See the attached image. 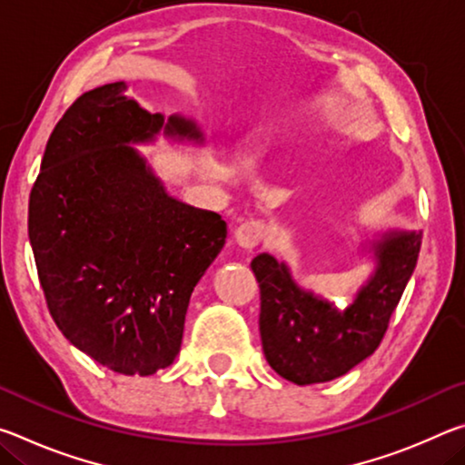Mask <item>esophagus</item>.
<instances>
[{
	"instance_id": "esophagus-1",
	"label": "esophagus",
	"mask_w": 465,
	"mask_h": 465,
	"mask_svg": "<svg viewBox=\"0 0 465 465\" xmlns=\"http://www.w3.org/2000/svg\"><path fill=\"white\" fill-rule=\"evenodd\" d=\"M235 243L246 250H254L264 238V223L261 222H246L242 223L233 233Z\"/></svg>"
}]
</instances>
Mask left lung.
Wrapping results in <instances>:
<instances>
[{
	"label": "left lung",
	"mask_w": 465,
	"mask_h": 465,
	"mask_svg": "<svg viewBox=\"0 0 465 465\" xmlns=\"http://www.w3.org/2000/svg\"><path fill=\"white\" fill-rule=\"evenodd\" d=\"M420 232H388L373 243L375 271L355 302L336 310L291 277L289 266L258 254L261 338L269 365L297 385L324 383L373 355L419 261Z\"/></svg>",
	"instance_id": "obj_1"
}]
</instances>
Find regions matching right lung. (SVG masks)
Here are the masks:
<instances>
[{"instance_id": "obj_1", "label": "right lung", "mask_w": 465, "mask_h": 465, "mask_svg": "<svg viewBox=\"0 0 465 465\" xmlns=\"http://www.w3.org/2000/svg\"><path fill=\"white\" fill-rule=\"evenodd\" d=\"M203 143L196 123L141 108L129 84L82 94L53 129L30 193L28 238L54 324L123 375L174 363L188 302L227 225L166 193L133 143Z\"/></svg>"}]
</instances>
